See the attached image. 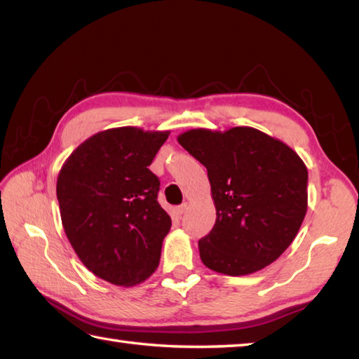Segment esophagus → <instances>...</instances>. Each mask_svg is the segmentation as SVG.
<instances>
[{"instance_id": "esophagus-1", "label": "esophagus", "mask_w": 359, "mask_h": 359, "mask_svg": "<svg viewBox=\"0 0 359 359\" xmlns=\"http://www.w3.org/2000/svg\"><path fill=\"white\" fill-rule=\"evenodd\" d=\"M187 210H188V203H182V205H179L177 208H175V212H177L179 216H182Z\"/></svg>"}]
</instances>
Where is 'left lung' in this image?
<instances>
[{
    "mask_svg": "<svg viewBox=\"0 0 359 359\" xmlns=\"http://www.w3.org/2000/svg\"><path fill=\"white\" fill-rule=\"evenodd\" d=\"M207 168L216 224L199 241L210 270L243 276L276 261L307 212V166L274 137L250 126L189 129L177 137Z\"/></svg>",
    "mask_w": 359,
    "mask_h": 359,
    "instance_id": "1",
    "label": "left lung"
}]
</instances>
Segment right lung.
Segmentation results:
<instances>
[{
    "label": "right lung",
    "mask_w": 359,
    "mask_h": 359,
    "mask_svg": "<svg viewBox=\"0 0 359 359\" xmlns=\"http://www.w3.org/2000/svg\"><path fill=\"white\" fill-rule=\"evenodd\" d=\"M170 131L123 126L97 133L67 157L57 179L65 233L95 276L133 287L156 271L171 217L157 202L149 165Z\"/></svg>",
    "instance_id": "obj_1"
}]
</instances>
